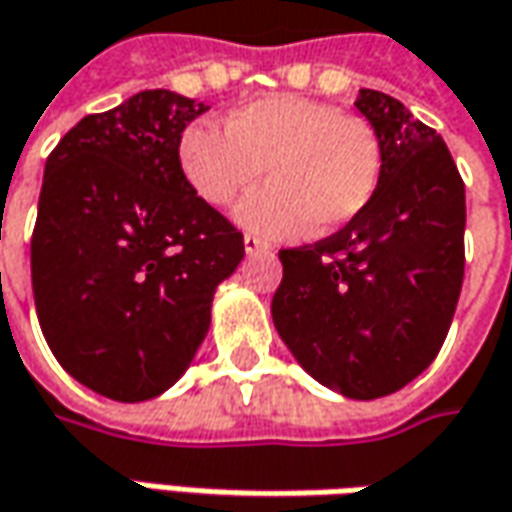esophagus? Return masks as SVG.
I'll use <instances>...</instances> for the list:
<instances>
[{
	"mask_svg": "<svg viewBox=\"0 0 512 512\" xmlns=\"http://www.w3.org/2000/svg\"><path fill=\"white\" fill-rule=\"evenodd\" d=\"M243 249H246V255H257V252H269V243L257 235H243Z\"/></svg>",
	"mask_w": 512,
	"mask_h": 512,
	"instance_id": "1",
	"label": "esophagus"
}]
</instances>
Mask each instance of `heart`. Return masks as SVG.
<instances>
[{"instance_id":"1","label":"heart","mask_w":512,"mask_h":512,"mask_svg":"<svg viewBox=\"0 0 512 512\" xmlns=\"http://www.w3.org/2000/svg\"><path fill=\"white\" fill-rule=\"evenodd\" d=\"M181 172L209 206H226L266 175L272 184L238 206V221L266 238L337 232L374 201L382 175L377 133L326 101L266 96L223 118V133L195 121L178 138Z\"/></svg>"}]
</instances>
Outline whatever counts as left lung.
Returning a JSON list of instances; mask_svg holds the SVG:
<instances>
[{"instance_id": "obj_1", "label": "left lung", "mask_w": 512, "mask_h": 512, "mask_svg": "<svg viewBox=\"0 0 512 512\" xmlns=\"http://www.w3.org/2000/svg\"><path fill=\"white\" fill-rule=\"evenodd\" d=\"M379 138L374 201L340 232L280 249L272 320L317 382L343 397H388L448 337L465 277V184L439 133L397 98L360 90Z\"/></svg>"}]
</instances>
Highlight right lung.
I'll return each mask as SVG.
<instances>
[{
	"instance_id": "obj_1",
	"label": "right lung",
	"mask_w": 512,
	"mask_h": 512,
	"mask_svg": "<svg viewBox=\"0 0 512 512\" xmlns=\"http://www.w3.org/2000/svg\"><path fill=\"white\" fill-rule=\"evenodd\" d=\"M209 107L144 90L84 115L47 155L30 280L53 357L90 391L144 402L186 371L243 235L195 195L178 138Z\"/></svg>"
}]
</instances>
